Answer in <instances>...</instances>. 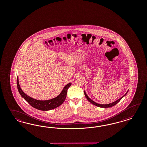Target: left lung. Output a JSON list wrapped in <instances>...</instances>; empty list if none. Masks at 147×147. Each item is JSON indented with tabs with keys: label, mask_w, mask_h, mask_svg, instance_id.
Here are the masks:
<instances>
[{
	"label": "left lung",
	"mask_w": 147,
	"mask_h": 147,
	"mask_svg": "<svg viewBox=\"0 0 147 147\" xmlns=\"http://www.w3.org/2000/svg\"><path fill=\"white\" fill-rule=\"evenodd\" d=\"M84 93H85L86 98H87V99L90 102L92 103V104H93L95 106H98V107H101V108H109V107H113V106H115L116 104H117V103L119 102L121 100L122 98H123V96H125V95L127 93V92L125 94V95H123L122 97H121L120 98H119V100H117V101H116L114 102L111 103H109V104H107V105H100V104H98V103H97L95 102L93 100H92L88 96V95L86 94L85 92H84Z\"/></svg>",
	"instance_id": "obj_1"
}]
</instances>
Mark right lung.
I'll return each instance as SVG.
<instances>
[{"instance_id": "obj_1", "label": "right lung", "mask_w": 147, "mask_h": 147, "mask_svg": "<svg viewBox=\"0 0 147 147\" xmlns=\"http://www.w3.org/2000/svg\"><path fill=\"white\" fill-rule=\"evenodd\" d=\"M17 88H18L19 93H20V95L22 96V98H24L27 102L32 107H34L38 110L44 111L52 110L62 105V103L64 102V101L65 100V98H66L67 90L71 85V84H68L67 85H66L62 90V92L60 95H59L57 97L49 100L41 101V100H38L31 98L29 96L27 95L26 94L22 92V89L20 88V87L19 84L18 78L17 80Z\"/></svg>"}]
</instances>
